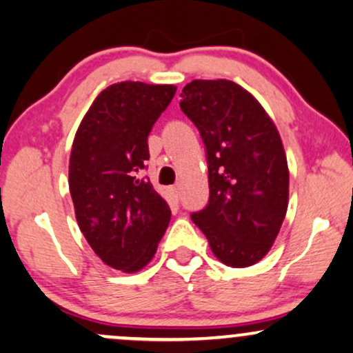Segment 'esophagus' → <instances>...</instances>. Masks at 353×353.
I'll list each match as a JSON object with an SVG mask.
<instances>
[{"mask_svg":"<svg viewBox=\"0 0 353 353\" xmlns=\"http://www.w3.org/2000/svg\"><path fill=\"white\" fill-rule=\"evenodd\" d=\"M168 192H169V196L172 197V201H179V188H177V185H174V188H169L168 189Z\"/></svg>","mask_w":353,"mask_h":353,"instance_id":"34e87169","label":"esophagus"}]
</instances>
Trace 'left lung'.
<instances>
[{
    "instance_id": "obj_1",
    "label": "left lung",
    "mask_w": 353,
    "mask_h": 353,
    "mask_svg": "<svg viewBox=\"0 0 353 353\" xmlns=\"http://www.w3.org/2000/svg\"><path fill=\"white\" fill-rule=\"evenodd\" d=\"M181 96L209 164V204L190 217L222 264H257L272 249L289 205L281 134L262 104L234 81L194 79Z\"/></svg>"
}]
</instances>
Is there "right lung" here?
Instances as JSON below:
<instances>
[{
	"label": "right lung",
	"instance_id": "obj_1",
	"mask_svg": "<svg viewBox=\"0 0 353 353\" xmlns=\"http://www.w3.org/2000/svg\"><path fill=\"white\" fill-rule=\"evenodd\" d=\"M174 84L123 81L84 114L70 156V192L78 225L104 264L134 274L152 261L171 209L139 172L148 136L176 94Z\"/></svg>",
	"mask_w": 353,
	"mask_h": 353
}]
</instances>
